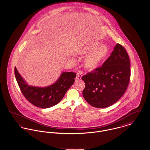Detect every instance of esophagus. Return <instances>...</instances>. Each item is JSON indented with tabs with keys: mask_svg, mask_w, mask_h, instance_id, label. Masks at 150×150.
<instances>
[{
	"mask_svg": "<svg viewBox=\"0 0 150 150\" xmlns=\"http://www.w3.org/2000/svg\"><path fill=\"white\" fill-rule=\"evenodd\" d=\"M82 76H83L82 72L81 71H79L77 72V77H76V80H77V81H80V80H81V78H82Z\"/></svg>",
	"mask_w": 150,
	"mask_h": 150,
	"instance_id": "34e87169",
	"label": "esophagus"
}]
</instances>
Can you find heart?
Returning <instances> with one entry per match:
<instances>
[{"mask_svg":"<svg viewBox=\"0 0 150 150\" xmlns=\"http://www.w3.org/2000/svg\"><path fill=\"white\" fill-rule=\"evenodd\" d=\"M86 55L83 65L85 67L90 70H96L100 67L109 57L110 48L106 44H102L98 41H94L86 45L81 52Z\"/></svg>","mask_w":150,"mask_h":150,"instance_id":"obj_1","label":"heart"}]
</instances>
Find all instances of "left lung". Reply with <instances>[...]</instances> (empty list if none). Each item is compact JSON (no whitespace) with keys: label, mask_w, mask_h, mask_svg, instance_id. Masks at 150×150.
<instances>
[{"label":"left lung","mask_w":150,"mask_h":150,"mask_svg":"<svg viewBox=\"0 0 150 150\" xmlns=\"http://www.w3.org/2000/svg\"><path fill=\"white\" fill-rule=\"evenodd\" d=\"M130 62L124 47L117 44L102 67L82 77L85 83L83 96L91 106L105 108L124 94L130 78Z\"/></svg>","instance_id":"obj_1"}]
</instances>
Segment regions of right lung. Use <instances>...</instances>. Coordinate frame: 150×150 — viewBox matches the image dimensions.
Segmentation results:
<instances>
[{
  "label": "right lung",
  "instance_id": "right-lung-1",
  "mask_svg": "<svg viewBox=\"0 0 150 150\" xmlns=\"http://www.w3.org/2000/svg\"><path fill=\"white\" fill-rule=\"evenodd\" d=\"M15 75L23 96L32 104L41 109L49 108L59 103L73 84L76 77L75 73L62 72L54 83L41 88L28 85L16 67Z\"/></svg>",
  "mask_w": 150,
  "mask_h": 150
}]
</instances>
